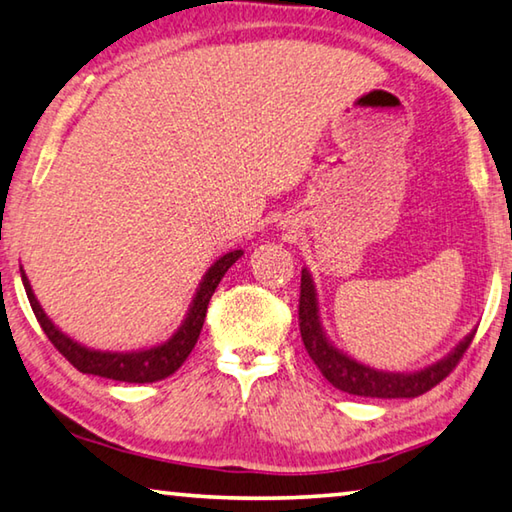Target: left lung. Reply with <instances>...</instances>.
<instances>
[{"instance_id":"obj_1","label":"left lung","mask_w":512,"mask_h":512,"mask_svg":"<svg viewBox=\"0 0 512 512\" xmlns=\"http://www.w3.org/2000/svg\"><path fill=\"white\" fill-rule=\"evenodd\" d=\"M298 326L303 344L310 353L312 362L326 376L330 385L342 389L346 394L369 396V399H415L419 394H426L428 389L449 376L460 362L462 353L472 344L474 332L462 339V342L446 353L442 360L428 364L417 371H383L373 369L369 364L353 360L351 355L330 342L321 323L319 294H316L312 273L303 269L300 275V303H298Z\"/></svg>"}]
</instances>
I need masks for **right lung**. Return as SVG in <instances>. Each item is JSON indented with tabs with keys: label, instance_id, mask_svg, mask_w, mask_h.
Masks as SVG:
<instances>
[{
	"label": "right lung",
	"instance_id": "right-lung-1",
	"mask_svg": "<svg viewBox=\"0 0 512 512\" xmlns=\"http://www.w3.org/2000/svg\"><path fill=\"white\" fill-rule=\"evenodd\" d=\"M241 255L243 250H232V253H225L223 257H218L216 262L209 266L207 273L202 275L200 285L189 305V312H186L180 328H177L164 344L139 348V351H97V348L75 342V339L68 337L66 332L56 328L50 316H47L43 307H40L22 266H20V278L40 328L45 330V335L50 337V342L56 346V351H59L63 358L72 364V367L79 369L81 373H93V376L120 380V383H154V380L168 378L170 373H175L182 367L184 360L189 358V353L193 351V346H196L200 337L202 323H205V314H207V305L214 296L218 282L223 280L227 269H230Z\"/></svg>",
	"mask_w": 512,
	"mask_h": 512
}]
</instances>
